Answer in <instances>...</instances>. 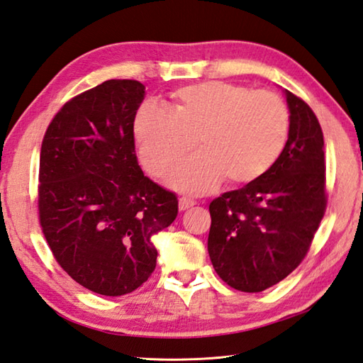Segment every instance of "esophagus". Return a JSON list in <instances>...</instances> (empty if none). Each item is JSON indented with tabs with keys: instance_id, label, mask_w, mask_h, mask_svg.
Wrapping results in <instances>:
<instances>
[{
	"instance_id": "34e87169",
	"label": "esophagus",
	"mask_w": 363,
	"mask_h": 363,
	"mask_svg": "<svg viewBox=\"0 0 363 363\" xmlns=\"http://www.w3.org/2000/svg\"><path fill=\"white\" fill-rule=\"evenodd\" d=\"M195 206V203L191 201V199H189V198H181L179 199V211L181 212H184V211H189V209H191V207Z\"/></svg>"
}]
</instances>
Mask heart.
Wrapping results in <instances>:
<instances>
[{
    "label": "heart",
    "instance_id": "b5f03b06",
    "mask_svg": "<svg viewBox=\"0 0 363 363\" xmlns=\"http://www.w3.org/2000/svg\"><path fill=\"white\" fill-rule=\"evenodd\" d=\"M134 135L142 164L164 176L196 137L203 151L184 162L169 186L203 195L226 179L233 186L256 182L272 169L287 146L290 112L279 96L229 82H201L174 94V109L145 101L137 109Z\"/></svg>",
    "mask_w": 363,
    "mask_h": 363
}]
</instances>
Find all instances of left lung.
I'll use <instances>...</instances> for the list:
<instances>
[{
	"mask_svg": "<svg viewBox=\"0 0 363 363\" xmlns=\"http://www.w3.org/2000/svg\"><path fill=\"white\" fill-rule=\"evenodd\" d=\"M284 95L290 137L277 164L209 206L212 265L229 287L246 293L267 290L301 264L326 211L321 126L303 99Z\"/></svg>",
	"mask_w": 363,
	"mask_h": 363,
	"instance_id": "left-lung-1",
	"label": "left lung"
}]
</instances>
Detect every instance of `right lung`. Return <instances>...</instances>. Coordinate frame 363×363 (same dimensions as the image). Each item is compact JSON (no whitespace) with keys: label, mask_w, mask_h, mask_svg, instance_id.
Here are the masks:
<instances>
[{"label":"right lung","mask_w":363,"mask_h":363,"mask_svg":"<svg viewBox=\"0 0 363 363\" xmlns=\"http://www.w3.org/2000/svg\"><path fill=\"white\" fill-rule=\"evenodd\" d=\"M145 86L111 79L65 103L46 129L38 217L57 264L98 295L121 296L156 268L152 235L177 215V198L142 172L134 118Z\"/></svg>","instance_id":"1"}]
</instances>
